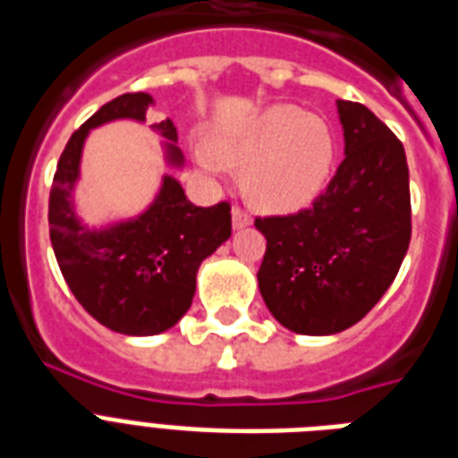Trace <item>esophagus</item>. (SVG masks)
Listing matches in <instances>:
<instances>
[{
  "mask_svg": "<svg viewBox=\"0 0 458 458\" xmlns=\"http://www.w3.org/2000/svg\"><path fill=\"white\" fill-rule=\"evenodd\" d=\"M250 215H248L246 210H241V208H233L232 210V226L239 232V229H246V226H250Z\"/></svg>",
  "mask_w": 458,
  "mask_h": 458,
  "instance_id": "34e87169",
  "label": "esophagus"
}]
</instances>
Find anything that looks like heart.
I'll return each instance as SVG.
<instances>
[{
    "label": "heart",
    "instance_id": "b5f03b06",
    "mask_svg": "<svg viewBox=\"0 0 458 458\" xmlns=\"http://www.w3.org/2000/svg\"><path fill=\"white\" fill-rule=\"evenodd\" d=\"M331 158L327 123L295 106H269L246 123L212 131L210 148H193L196 165L208 174H219L222 165L248 170V196L272 212L305 208L327 182Z\"/></svg>",
    "mask_w": 458,
    "mask_h": 458
}]
</instances>
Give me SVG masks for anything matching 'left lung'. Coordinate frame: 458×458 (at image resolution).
<instances>
[{"label":"left lung","instance_id":"1","mask_svg":"<svg viewBox=\"0 0 458 458\" xmlns=\"http://www.w3.org/2000/svg\"><path fill=\"white\" fill-rule=\"evenodd\" d=\"M345 158L312 208L255 219L267 250L258 272L281 327L331 335L354 327L394 281L409 239L404 146L367 106L338 101Z\"/></svg>","mask_w":458,"mask_h":458}]
</instances>
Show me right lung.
I'll list each match as a JSON object with an SVG mask.
<instances>
[{"mask_svg": "<svg viewBox=\"0 0 458 458\" xmlns=\"http://www.w3.org/2000/svg\"><path fill=\"white\" fill-rule=\"evenodd\" d=\"M153 97L123 94L101 106L65 144L49 196V236L65 284L87 312L123 335H158L191 307L196 274L232 236V208L193 206L172 174H163L151 206L130 219L84 225L75 210L84 141L113 120L146 123ZM163 141L165 163L184 167L172 120L151 125Z\"/></svg>", "mask_w": 458, "mask_h": 458, "instance_id": "add662e5", "label": "right lung"}]
</instances>
